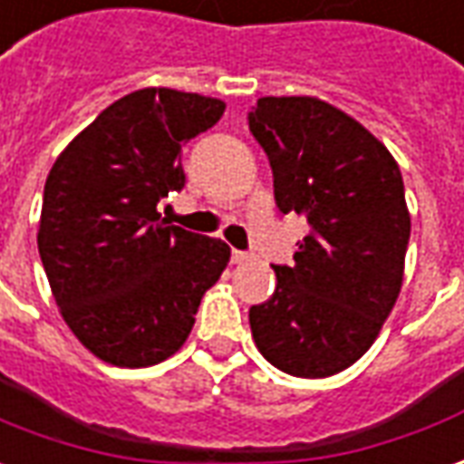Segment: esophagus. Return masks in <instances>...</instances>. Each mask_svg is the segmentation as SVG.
Returning a JSON list of instances; mask_svg holds the SVG:
<instances>
[{
	"instance_id": "1",
	"label": "esophagus",
	"mask_w": 464,
	"mask_h": 464,
	"mask_svg": "<svg viewBox=\"0 0 464 464\" xmlns=\"http://www.w3.org/2000/svg\"><path fill=\"white\" fill-rule=\"evenodd\" d=\"M252 255L250 252H242V250H232V263L239 265V263H245V260H250Z\"/></svg>"
}]
</instances>
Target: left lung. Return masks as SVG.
Returning <instances> with one entry per match:
<instances>
[{"label": "left lung", "instance_id": "left-lung-1", "mask_svg": "<svg viewBox=\"0 0 464 464\" xmlns=\"http://www.w3.org/2000/svg\"><path fill=\"white\" fill-rule=\"evenodd\" d=\"M247 121L277 209L311 225L295 263L273 265V298L250 308L252 338L275 369L325 379L372 348L399 298L411 229L401 171L359 121L311 95L260 98Z\"/></svg>", "mask_w": 464, "mask_h": 464}]
</instances>
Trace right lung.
<instances>
[{
    "label": "right lung",
    "instance_id": "obj_1",
    "mask_svg": "<svg viewBox=\"0 0 464 464\" xmlns=\"http://www.w3.org/2000/svg\"><path fill=\"white\" fill-rule=\"evenodd\" d=\"M225 113L199 92H129L67 143L44 181L37 247L70 331L105 363L174 356L229 263L222 239L161 219L184 187L181 146Z\"/></svg>",
    "mask_w": 464,
    "mask_h": 464
}]
</instances>
